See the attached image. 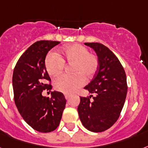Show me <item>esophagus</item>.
<instances>
[{
    "mask_svg": "<svg viewBox=\"0 0 148 148\" xmlns=\"http://www.w3.org/2000/svg\"><path fill=\"white\" fill-rule=\"evenodd\" d=\"M64 96H65V99H69V98L71 97V95H68V94H65V95H64Z\"/></svg>",
    "mask_w": 148,
    "mask_h": 148,
    "instance_id": "obj_1",
    "label": "esophagus"
}]
</instances>
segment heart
<instances>
[{"label": "heart", "instance_id": "obj_1", "mask_svg": "<svg viewBox=\"0 0 148 148\" xmlns=\"http://www.w3.org/2000/svg\"><path fill=\"white\" fill-rule=\"evenodd\" d=\"M45 68L50 76L56 77L64 71V64L71 65L72 75H62L54 81V88L65 94H71L90 80L99 69V60L96 54L81 44L64 47L59 55L49 53L45 58Z\"/></svg>", "mask_w": 148, "mask_h": 148}]
</instances>
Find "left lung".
<instances>
[{
    "instance_id": "1",
    "label": "left lung",
    "mask_w": 148,
    "mask_h": 148,
    "mask_svg": "<svg viewBox=\"0 0 148 148\" xmlns=\"http://www.w3.org/2000/svg\"><path fill=\"white\" fill-rule=\"evenodd\" d=\"M84 44L95 51L99 66L92 82L84 87L91 95L80 97L77 111L83 126L99 133L119 119L127 97V76L119 59L108 47L99 42Z\"/></svg>"
}]
</instances>
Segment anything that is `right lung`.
<instances>
[{
    "instance_id": "obj_1",
    "label": "right lung",
    "mask_w": 148,
    "mask_h": 148,
    "mask_svg": "<svg viewBox=\"0 0 148 148\" xmlns=\"http://www.w3.org/2000/svg\"><path fill=\"white\" fill-rule=\"evenodd\" d=\"M60 42H36L21 55L13 72L14 99L18 110L32 128L41 133L53 131L58 127L66 105L61 92H51V98L42 95V91L50 92L52 88L51 79L45 68V58Z\"/></svg>"
}]
</instances>
